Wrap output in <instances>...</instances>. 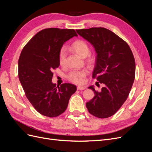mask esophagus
<instances>
[{
	"label": "esophagus",
	"instance_id": "obj_1",
	"mask_svg": "<svg viewBox=\"0 0 152 152\" xmlns=\"http://www.w3.org/2000/svg\"><path fill=\"white\" fill-rule=\"evenodd\" d=\"M86 87H83V86H79L77 87V89L78 90H84L85 89Z\"/></svg>",
	"mask_w": 152,
	"mask_h": 152
}]
</instances>
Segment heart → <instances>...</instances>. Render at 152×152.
<instances>
[{"label": "heart", "mask_w": 152, "mask_h": 152, "mask_svg": "<svg viewBox=\"0 0 152 152\" xmlns=\"http://www.w3.org/2000/svg\"><path fill=\"white\" fill-rule=\"evenodd\" d=\"M73 50L82 58H86L89 54L90 49L88 44L85 41L77 40L72 44ZM66 56V50L65 48H63L59 53V63L61 66L65 65ZM87 74V71L86 69L72 70L68 73L67 78L71 82L77 84H83L85 81V77Z\"/></svg>", "instance_id": "obj_1"}]
</instances>
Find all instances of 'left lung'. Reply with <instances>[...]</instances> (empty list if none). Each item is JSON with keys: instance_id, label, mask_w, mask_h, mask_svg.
I'll return each instance as SVG.
<instances>
[{"instance_id": "8db88e82", "label": "left lung", "mask_w": 152, "mask_h": 152, "mask_svg": "<svg viewBox=\"0 0 152 152\" xmlns=\"http://www.w3.org/2000/svg\"><path fill=\"white\" fill-rule=\"evenodd\" d=\"M94 47L96 53L93 77L104 87L100 92L93 86L88 88L95 96L86 107L93 115L101 118L112 116L127 99L135 78V60L129 45L105 28L76 30Z\"/></svg>"}]
</instances>
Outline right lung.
<instances>
[{"mask_svg": "<svg viewBox=\"0 0 152 152\" xmlns=\"http://www.w3.org/2000/svg\"><path fill=\"white\" fill-rule=\"evenodd\" d=\"M77 37L73 29L50 28L38 32L23 49L18 60V77L26 98L40 114L56 117L65 111L75 85L52 82L63 44Z\"/></svg>", "mask_w": 152, "mask_h": 152, "instance_id": "1", "label": "right lung"}]
</instances>
